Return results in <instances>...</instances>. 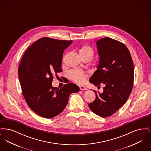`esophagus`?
Here are the masks:
<instances>
[{"label": "esophagus", "mask_w": 151, "mask_h": 151, "mask_svg": "<svg viewBox=\"0 0 151 151\" xmlns=\"http://www.w3.org/2000/svg\"><path fill=\"white\" fill-rule=\"evenodd\" d=\"M79 87H80V90H86V89H87L84 86H80Z\"/></svg>", "instance_id": "esophagus-1"}]
</instances>
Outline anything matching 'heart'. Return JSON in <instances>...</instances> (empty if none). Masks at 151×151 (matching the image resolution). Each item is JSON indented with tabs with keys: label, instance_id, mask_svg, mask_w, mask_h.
<instances>
[{
	"label": "heart",
	"instance_id": "1",
	"mask_svg": "<svg viewBox=\"0 0 151 151\" xmlns=\"http://www.w3.org/2000/svg\"><path fill=\"white\" fill-rule=\"evenodd\" d=\"M79 53L80 57L83 58L89 55L93 56V50L91 46L88 45H83L80 48ZM69 76L75 83L79 84H83L86 82L88 75L86 72L76 69L71 70L70 72Z\"/></svg>",
	"mask_w": 151,
	"mask_h": 151
}]
</instances>
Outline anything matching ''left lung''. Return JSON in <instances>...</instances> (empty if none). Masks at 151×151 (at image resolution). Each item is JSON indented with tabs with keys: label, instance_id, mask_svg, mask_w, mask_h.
Segmentation results:
<instances>
[{
	"label": "left lung",
	"instance_id": "obj_1",
	"mask_svg": "<svg viewBox=\"0 0 151 151\" xmlns=\"http://www.w3.org/2000/svg\"><path fill=\"white\" fill-rule=\"evenodd\" d=\"M100 57L97 70L89 79L95 86L104 84V91H93L96 99L89 104L97 115H113L126 102L132 89L134 68L129 49L124 43L109 37L96 42Z\"/></svg>",
	"mask_w": 151,
	"mask_h": 151
}]
</instances>
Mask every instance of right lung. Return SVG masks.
I'll list each match as a JSON object with an SVG mask.
<instances>
[{
	"instance_id": "1",
	"label": "right lung",
	"mask_w": 151,
	"mask_h": 151,
	"mask_svg": "<svg viewBox=\"0 0 151 151\" xmlns=\"http://www.w3.org/2000/svg\"><path fill=\"white\" fill-rule=\"evenodd\" d=\"M43 37L25 52L18 68L23 96L28 105L38 115L51 118L65 109L70 95L79 87L68 83L59 89L52 86L54 76L62 72L63 53L71 43Z\"/></svg>"
}]
</instances>
